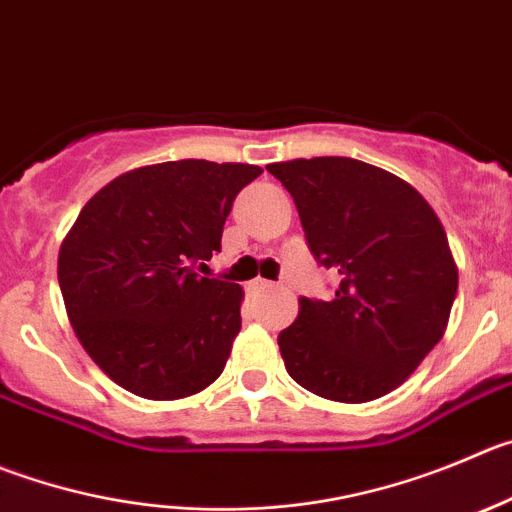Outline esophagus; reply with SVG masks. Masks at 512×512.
Masks as SVG:
<instances>
[{"label":"esophagus","mask_w":512,"mask_h":512,"mask_svg":"<svg viewBox=\"0 0 512 512\" xmlns=\"http://www.w3.org/2000/svg\"><path fill=\"white\" fill-rule=\"evenodd\" d=\"M270 288H272V283L265 278H255L250 283V293H265V290H270Z\"/></svg>","instance_id":"obj_1"}]
</instances>
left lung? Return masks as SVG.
Segmentation results:
<instances>
[{"instance_id":"8db88e82","label":"left lung","mask_w":512,"mask_h":512,"mask_svg":"<svg viewBox=\"0 0 512 512\" xmlns=\"http://www.w3.org/2000/svg\"><path fill=\"white\" fill-rule=\"evenodd\" d=\"M267 171L290 191L315 260L338 275L336 295L300 298L278 336L285 369L343 404L389 394L450 321L457 265L442 222L412 184L364 161L315 156Z\"/></svg>"}]
</instances>
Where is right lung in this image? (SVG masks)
<instances>
[{
  "label": "right lung",
  "mask_w": 512,
  "mask_h": 512,
  "mask_svg": "<svg viewBox=\"0 0 512 512\" xmlns=\"http://www.w3.org/2000/svg\"><path fill=\"white\" fill-rule=\"evenodd\" d=\"M252 164L166 161L116 176L80 209L57 257L88 356L131 394L184 399L224 371L242 328L237 283L202 278Z\"/></svg>",
  "instance_id": "add662e5"
}]
</instances>
